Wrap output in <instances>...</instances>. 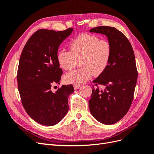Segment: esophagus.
Returning a JSON list of instances; mask_svg holds the SVG:
<instances>
[{"label": "esophagus", "mask_w": 154, "mask_h": 154, "mask_svg": "<svg viewBox=\"0 0 154 154\" xmlns=\"http://www.w3.org/2000/svg\"><path fill=\"white\" fill-rule=\"evenodd\" d=\"M80 85H74V89H78V88H80Z\"/></svg>", "instance_id": "obj_1"}]
</instances>
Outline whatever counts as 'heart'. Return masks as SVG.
<instances>
[{
    "label": "heart",
    "mask_w": 154,
    "mask_h": 154,
    "mask_svg": "<svg viewBox=\"0 0 154 154\" xmlns=\"http://www.w3.org/2000/svg\"><path fill=\"white\" fill-rule=\"evenodd\" d=\"M70 51L60 50L57 60L60 67L69 71L80 62V68L65 74L67 83L80 85L94 76H99L108 67L112 54L111 44L94 35L83 33L73 38L69 44Z\"/></svg>",
    "instance_id": "b5f03b06"
}]
</instances>
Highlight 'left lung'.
<instances>
[{"label":"left lung","instance_id":"1","mask_svg":"<svg viewBox=\"0 0 154 154\" xmlns=\"http://www.w3.org/2000/svg\"><path fill=\"white\" fill-rule=\"evenodd\" d=\"M90 32L107 36L112 54L105 71L92 82L94 85L88 106L93 117L98 122L114 124L127 113L134 99L137 80L134 53L128 38L115 27L98 26ZM99 85L105 88L101 90Z\"/></svg>","mask_w":154,"mask_h":154}]
</instances>
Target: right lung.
Masks as SVG:
<instances>
[{
    "label": "right lung",
    "instance_id": "right-lung-1",
    "mask_svg": "<svg viewBox=\"0 0 154 154\" xmlns=\"http://www.w3.org/2000/svg\"><path fill=\"white\" fill-rule=\"evenodd\" d=\"M72 31V28L38 29L22 51L17 71L22 103L27 114L43 125L57 124L69 110L68 97L74 92L73 86L62 85L56 92L53 87L59 84L63 73L57 60L58 47Z\"/></svg>",
    "mask_w": 154,
    "mask_h": 154
}]
</instances>
